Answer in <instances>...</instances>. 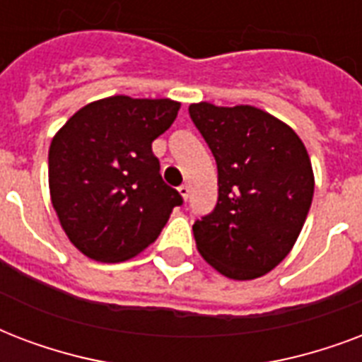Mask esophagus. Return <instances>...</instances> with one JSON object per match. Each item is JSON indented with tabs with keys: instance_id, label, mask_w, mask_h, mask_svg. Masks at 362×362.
I'll list each match as a JSON object with an SVG mask.
<instances>
[{
	"instance_id": "34e87169",
	"label": "esophagus",
	"mask_w": 362,
	"mask_h": 362,
	"mask_svg": "<svg viewBox=\"0 0 362 362\" xmlns=\"http://www.w3.org/2000/svg\"><path fill=\"white\" fill-rule=\"evenodd\" d=\"M179 194L183 196L185 200H187V198H189V194H190V187H189V185H181V187H179Z\"/></svg>"
}]
</instances>
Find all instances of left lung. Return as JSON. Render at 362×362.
<instances>
[{
	"mask_svg": "<svg viewBox=\"0 0 362 362\" xmlns=\"http://www.w3.org/2000/svg\"><path fill=\"white\" fill-rule=\"evenodd\" d=\"M189 115L217 162L219 198L192 225L196 247L223 276L274 270L300 234L313 198L312 162L293 128L251 105L192 103Z\"/></svg>",
	"mask_w": 362,
	"mask_h": 362,
	"instance_id": "8db88e82",
	"label": "left lung"
}]
</instances>
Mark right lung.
Masks as SVG:
<instances>
[{
    "label": "right lung",
    "mask_w": 362,
    "mask_h": 362,
    "mask_svg": "<svg viewBox=\"0 0 362 362\" xmlns=\"http://www.w3.org/2000/svg\"><path fill=\"white\" fill-rule=\"evenodd\" d=\"M177 111L173 100L111 96L79 109L52 137L50 200L81 253L100 262L132 259L183 204L153 155Z\"/></svg>",
    "instance_id": "add662e5"
}]
</instances>
